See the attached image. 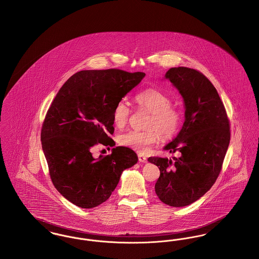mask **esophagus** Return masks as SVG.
I'll return each mask as SVG.
<instances>
[{"label":"esophagus","instance_id":"obj_1","mask_svg":"<svg viewBox=\"0 0 259 259\" xmlns=\"http://www.w3.org/2000/svg\"><path fill=\"white\" fill-rule=\"evenodd\" d=\"M138 157H139V161L140 162H147L148 161V158L145 156V155H143V154H138Z\"/></svg>","mask_w":259,"mask_h":259}]
</instances>
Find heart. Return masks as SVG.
Wrapping results in <instances>:
<instances>
[{
	"mask_svg": "<svg viewBox=\"0 0 259 259\" xmlns=\"http://www.w3.org/2000/svg\"><path fill=\"white\" fill-rule=\"evenodd\" d=\"M135 102L140 110L149 112L146 131L131 130L119 136L118 143L144 153L150 147L162 140H170L178 134L183 123V112L172 106V100L158 89L148 88L135 97ZM131 109L123 102H118L112 111V120L118 128H123L128 123Z\"/></svg>",
	"mask_w": 259,
	"mask_h": 259,
	"instance_id": "obj_1",
	"label": "heart"
}]
</instances>
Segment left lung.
I'll use <instances>...</instances> for the list:
<instances>
[{
    "mask_svg": "<svg viewBox=\"0 0 259 259\" xmlns=\"http://www.w3.org/2000/svg\"><path fill=\"white\" fill-rule=\"evenodd\" d=\"M165 77L182 94L185 120L178 136L164 149L179 152L172 159L149 157L160 176L155 192L172 207H185L202 197L222 171L230 143V123L217 89L197 70L171 68Z\"/></svg>",
    "mask_w": 259,
    "mask_h": 259,
    "instance_id": "8db88e82",
    "label": "left lung"
}]
</instances>
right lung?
I'll return each instance as SVG.
<instances>
[{
  "label": "right lung",
  "instance_id": "add662e5",
  "mask_svg": "<svg viewBox=\"0 0 259 259\" xmlns=\"http://www.w3.org/2000/svg\"><path fill=\"white\" fill-rule=\"evenodd\" d=\"M145 75L119 69L80 71L52 101L41 126V147L52 184L75 206L91 209L107 201L124 170L138 162L135 151L126 147L98 159L91 150L115 146L110 137L113 108Z\"/></svg>",
  "mask_w": 259,
  "mask_h": 259
}]
</instances>
